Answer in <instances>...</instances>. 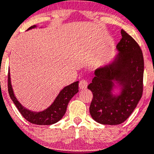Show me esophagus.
<instances>
[{"mask_svg":"<svg viewBox=\"0 0 154 154\" xmlns=\"http://www.w3.org/2000/svg\"><path fill=\"white\" fill-rule=\"evenodd\" d=\"M88 86V82L86 81V80H81L79 83V87L80 89H86Z\"/></svg>","mask_w":154,"mask_h":154,"instance_id":"esophagus-1","label":"esophagus"}]
</instances>
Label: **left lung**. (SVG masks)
Instances as JSON below:
<instances>
[{"instance_id": "left-lung-1", "label": "left lung", "mask_w": 154, "mask_h": 154, "mask_svg": "<svg viewBox=\"0 0 154 154\" xmlns=\"http://www.w3.org/2000/svg\"><path fill=\"white\" fill-rule=\"evenodd\" d=\"M117 44L118 55L113 62L95 71L88 89L92 92L89 107L91 117L104 125H119L127 120L136 107L143 93L144 57L138 43L121 30ZM119 83L122 92L117 97L111 93Z\"/></svg>"}]
</instances>
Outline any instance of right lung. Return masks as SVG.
Listing matches in <instances>:
<instances>
[{"label": "right lung", "instance_id": "right-lung-1", "mask_svg": "<svg viewBox=\"0 0 154 154\" xmlns=\"http://www.w3.org/2000/svg\"><path fill=\"white\" fill-rule=\"evenodd\" d=\"M35 27L36 25L31 26L28 30ZM78 81L74 82L69 86H65L59 92L54 102L48 108L41 112H33L24 107L16 99L12 88L10 71L8 73V92L10 98L16 106L22 117L28 122L34 124L51 125L59 121L66 112L68 102L72 97L78 92Z\"/></svg>", "mask_w": 154, "mask_h": 154}]
</instances>
